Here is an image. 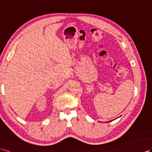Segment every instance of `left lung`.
Instances as JSON below:
<instances>
[{
    "label": "left lung",
    "mask_w": 152,
    "mask_h": 152,
    "mask_svg": "<svg viewBox=\"0 0 152 152\" xmlns=\"http://www.w3.org/2000/svg\"><path fill=\"white\" fill-rule=\"evenodd\" d=\"M109 122H111V121H109Z\"/></svg>",
    "instance_id": "8db88e82"
}]
</instances>
